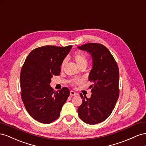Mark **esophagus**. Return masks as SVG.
Returning <instances> with one entry per match:
<instances>
[{"instance_id":"obj_1","label":"esophagus","mask_w":146,"mask_h":146,"mask_svg":"<svg viewBox=\"0 0 146 146\" xmlns=\"http://www.w3.org/2000/svg\"><path fill=\"white\" fill-rule=\"evenodd\" d=\"M78 94L76 93L75 92H74L73 90H71L70 91V95L71 96H74V95H76Z\"/></svg>"}]
</instances>
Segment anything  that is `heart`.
Masks as SVG:
<instances>
[{
    "label": "heart",
    "mask_w": 146,
    "mask_h": 146,
    "mask_svg": "<svg viewBox=\"0 0 146 146\" xmlns=\"http://www.w3.org/2000/svg\"><path fill=\"white\" fill-rule=\"evenodd\" d=\"M74 59L76 61V64L78 65V66H81L82 65H87V62H88V59L87 57L84 53L83 52H77L74 54ZM66 64V59H64L62 61L61 64V69L64 70L65 67V65ZM81 81L80 80H73L72 81V84L75 85L78 84L79 83H80Z\"/></svg>",
    "instance_id": "obj_1"
}]
</instances>
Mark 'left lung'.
<instances>
[{"mask_svg":"<svg viewBox=\"0 0 146 146\" xmlns=\"http://www.w3.org/2000/svg\"><path fill=\"white\" fill-rule=\"evenodd\" d=\"M78 48L90 53L93 60L89 76L92 94L90 98L80 94L82 103L78 109V115L87 124H97L109 117L119 98V67L109 49L102 44L89 43Z\"/></svg>","mask_w":146,"mask_h":146,"instance_id":"obj_1","label":"left lung"}]
</instances>
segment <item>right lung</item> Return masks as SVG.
<instances>
[{"instance_id": "obj_1", "label": "right lung", "mask_w": 146, "mask_h": 146, "mask_svg": "<svg viewBox=\"0 0 146 146\" xmlns=\"http://www.w3.org/2000/svg\"><path fill=\"white\" fill-rule=\"evenodd\" d=\"M72 46H44L30 52L20 74L21 98L28 113L43 123H50L59 117L62 108L70 95L64 87L54 91L49 84L54 75L59 76L62 61Z\"/></svg>"}]
</instances>
